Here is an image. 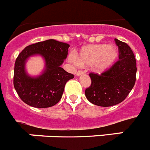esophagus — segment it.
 Returning a JSON list of instances; mask_svg holds the SVG:
<instances>
[{"label": "esophagus", "mask_w": 150, "mask_h": 150, "mask_svg": "<svg viewBox=\"0 0 150 150\" xmlns=\"http://www.w3.org/2000/svg\"><path fill=\"white\" fill-rule=\"evenodd\" d=\"M83 71H78L77 72H76V76H79V75H82V74H83Z\"/></svg>", "instance_id": "1"}]
</instances>
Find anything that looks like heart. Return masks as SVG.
Masks as SVG:
<instances>
[{"instance_id": "obj_1", "label": "heart", "mask_w": 150, "mask_h": 150, "mask_svg": "<svg viewBox=\"0 0 150 150\" xmlns=\"http://www.w3.org/2000/svg\"><path fill=\"white\" fill-rule=\"evenodd\" d=\"M117 57V49L114 46L101 43L83 46L74 54V59L79 67L92 66L94 71L101 73L109 69Z\"/></svg>"}]
</instances>
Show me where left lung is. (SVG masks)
Listing matches in <instances>:
<instances>
[{"instance_id": "obj_1", "label": "left lung", "mask_w": 150, "mask_h": 150, "mask_svg": "<svg viewBox=\"0 0 150 150\" xmlns=\"http://www.w3.org/2000/svg\"><path fill=\"white\" fill-rule=\"evenodd\" d=\"M119 50V60L100 74L90 73L91 86L85 95L91 104L110 107L126 98L136 81V60L126 43L115 39Z\"/></svg>"}]
</instances>
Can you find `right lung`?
<instances>
[{
    "label": "right lung",
    "mask_w": 150,
    "mask_h": 150,
    "mask_svg": "<svg viewBox=\"0 0 150 150\" xmlns=\"http://www.w3.org/2000/svg\"><path fill=\"white\" fill-rule=\"evenodd\" d=\"M69 45L55 40L38 42L26 46L15 62L13 85L22 100L37 108L52 107L61 100L65 84L74 75L61 65L67 58ZM40 54L46 61V70L38 78L28 76L24 64L29 56Z\"/></svg>",
    "instance_id": "1"
}]
</instances>
